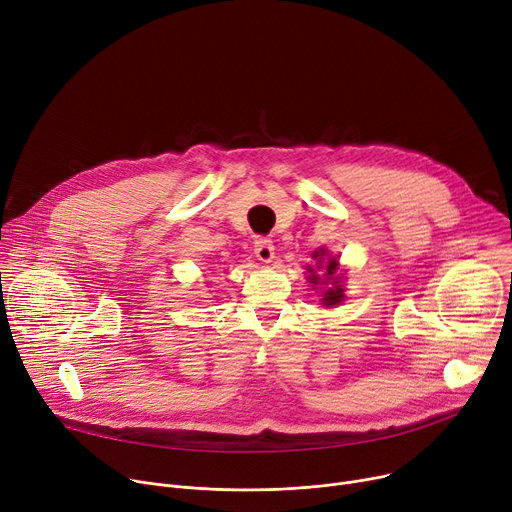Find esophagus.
Returning a JSON list of instances; mask_svg holds the SVG:
<instances>
[{"label":"esophagus","instance_id":"34e87169","mask_svg":"<svg viewBox=\"0 0 512 512\" xmlns=\"http://www.w3.org/2000/svg\"><path fill=\"white\" fill-rule=\"evenodd\" d=\"M255 257H257L259 261H263V263L273 261V257H275V247H273V243H271L269 239H257V241H255Z\"/></svg>","mask_w":512,"mask_h":512}]
</instances>
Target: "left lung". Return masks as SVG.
<instances>
[{"mask_svg":"<svg viewBox=\"0 0 512 512\" xmlns=\"http://www.w3.org/2000/svg\"><path fill=\"white\" fill-rule=\"evenodd\" d=\"M312 259H316V268L325 269V282L322 284H331V288L324 290V296H322V304L324 306H337L345 300V288L341 284V273L337 275V269H339V259L337 257H329V251L327 249H318L312 253ZM308 282L310 284H320L319 276L315 273L314 267L308 265Z\"/></svg>","mask_w":512,"mask_h":512,"instance_id":"8db88e82","label":"left lung"}]
</instances>
